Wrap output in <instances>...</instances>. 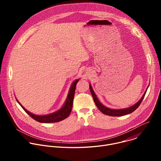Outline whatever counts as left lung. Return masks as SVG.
<instances>
[{"label": "left lung", "mask_w": 161, "mask_h": 161, "mask_svg": "<svg viewBox=\"0 0 161 161\" xmlns=\"http://www.w3.org/2000/svg\"><path fill=\"white\" fill-rule=\"evenodd\" d=\"M149 86V85H148ZM148 86L146 90V91L145 92L144 94L143 95L142 97L140 99L139 101H137L136 104H134V105L127 108H123V109H111L109 108L106 107L105 106H104L98 99L97 97L96 96V94H95V92H94L92 87L91 84H90L89 87H90V90L91 92L92 96L93 97L94 101L95 102V104L96 105V106L98 108V109L104 114H106V115H109V116H112V117H121V116H124V115H126V114H130L131 113H132L134 111H135L137 108H138L141 104V103L142 102L143 99H144V97L145 96V94L147 92V90L148 88Z\"/></svg>", "instance_id": "obj_1"}]
</instances>
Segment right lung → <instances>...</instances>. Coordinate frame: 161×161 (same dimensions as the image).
<instances>
[{"label": "right lung", "instance_id": "add662e5", "mask_svg": "<svg viewBox=\"0 0 161 161\" xmlns=\"http://www.w3.org/2000/svg\"><path fill=\"white\" fill-rule=\"evenodd\" d=\"M80 79H77L75 81H74L71 85L70 89L69 90V92L67 94V99L62 106V107L57 110L55 112H53L52 113L44 114V115H37V114H34L30 111H27L24 106H23L16 99L18 104L21 106V108L24 109V111L29 114L30 117H31L33 119L35 120L41 122V123H53V122H58L60 121H62L68 117L73 107V99L75 96V89L77 83Z\"/></svg>", "mask_w": 161, "mask_h": 161}]
</instances>
